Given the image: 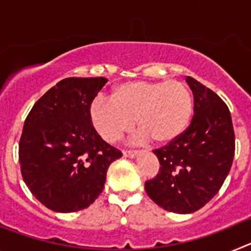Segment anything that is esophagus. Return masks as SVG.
<instances>
[{
	"mask_svg": "<svg viewBox=\"0 0 251 251\" xmlns=\"http://www.w3.org/2000/svg\"><path fill=\"white\" fill-rule=\"evenodd\" d=\"M136 154H137L136 151H132V150H124L123 151L124 157H129V158H133V157L136 156Z\"/></svg>",
	"mask_w": 251,
	"mask_h": 251,
	"instance_id": "esophagus-1",
	"label": "esophagus"
}]
</instances>
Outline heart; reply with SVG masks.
Listing matches in <instances>:
<instances>
[{"label": "heart", "mask_w": 251, "mask_h": 251, "mask_svg": "<svg viewBox=\"0 0 251 251\" xmlns=\"http://www.w3.org/2000/svg\"><path fill=\"white\" fill-rule=\"evenodd\" d=\"M194 112L192 95L181 81L133 80L113 89L110 100L94 99L89 106L93 127L109 143L137 127L148 141L166 145L188 127Z\"/></svg>", "instance_id": "1"}]
</instances>
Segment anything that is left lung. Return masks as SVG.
I'll list each match as a JSON object with an SVG mask.
<instances>
[{
  "label": "left lung",
  "instance_id": "8db88e82",
  "mask_svg": "<svg viewBox=\"0 0 251 251\" xmlns=\"http://www.w3.org/2000/svg\"><path fill=\"white\" fill-rule=\"evenodd\" d=\"M194 117L187 129L154 150L159 161L146 192L162 208L176 214L200 210L219 192L229 175L235 153L231 114L225 101L191 76Z\"/></svg>",
  "mask_w": 251,
  "mask_h": 251
}]
</instances>
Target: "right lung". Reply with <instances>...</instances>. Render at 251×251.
<instances>
[{"mask_svg": "<svg viewBox=\"0 0 251 251\" xmlns=\"http://www.w3.org/2000/svg\"><path fill=\"white\" fill-rule=\"evenodd\" d=\"M106 81L66 77L26 117L19 145L22 178L52 211L75 212L92 205L103 191L108 167L122 157L90 122V103Z\"/></svg>", "mask_w": 251, "mask_h": 251, "instance_id": "right-lung-1", "label": "right lung"}]
</instances>
